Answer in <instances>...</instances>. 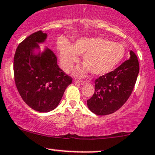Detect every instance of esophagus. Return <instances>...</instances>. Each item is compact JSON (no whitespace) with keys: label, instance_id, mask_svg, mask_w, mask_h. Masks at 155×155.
I'll use <instances>...</instances> for the list:
<instances>
[{"label":"esophagus","instance_id":"esophagus-1","mask_svg":"<svg viewBox=\"0 0 155 155\" xmlns=\"http://www.w3.org/2000/svg\"><path fill=\"white\" fill-rule=\"evenodd\" d=\"M74 84H81V85H82V84H84V81H81V80H75Z\"/></svg>","mask_w":155,"mask_h":155}]
</instances>
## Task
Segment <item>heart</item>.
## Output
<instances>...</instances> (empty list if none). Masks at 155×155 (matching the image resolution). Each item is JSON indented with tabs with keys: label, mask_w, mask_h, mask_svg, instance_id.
Returning a JSON list of instances; mask_svg holds the SVG:
<instances>
[{
	"label": "heart",
	"mask_w": 155,
	"mask_h": 155,
	"mask_svg": "<svg viewBox=\"0 0 155 155\" xmlns=\"http://www.w3.org/2000/svg\"><path fill=\"white\" fill-rule=\"evenodd\" d=\"M60 62L66 72H71L75 63L79 60L78 54L83 55L85 65L76 71L78 76H83L88 71L94 75L110 73L121 62L125 48L121 44L113 42L103 37L80 38L73 47L68 43L60 45Z\"/></svg>",
	"instance_id": "1"
}]
</instances>
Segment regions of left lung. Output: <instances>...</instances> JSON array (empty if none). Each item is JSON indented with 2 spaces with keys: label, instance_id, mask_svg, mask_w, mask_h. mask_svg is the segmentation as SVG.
Returning <instances> with one entry per match:
<instances>
[{
  "label": "left lung",
  "instance_id": "left-lung-1",
  "mask_svg": "<svg viewBox=\"0 0 155 155\" xmlns=\"http://www.w3.org/2000/svg\"><path fill=\"white\" fill-rule=\"evenodd\" d=\"M130 58L114 71L95 80V92L87 100L91 111L98 115L115 113L128 100L137 81L139 62L137 56L130 51Z\"/></svg>",
  "mask_w": 155,
  "mask_h": 155
}]
</instances>
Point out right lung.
Here are the masks:
<instances>
[{
  "label": "right lung",
  "mask_w": 155,
  "mask_h": 155,
  "mask_svg": "<svg viewBox=\"0 0 155 155\" xmlns=\"http://www.w3.org/2000/svg\"><path fill=\"white\" fill-rule=\"evenodd\" d=\"M47 35L38 31L19 44L14 57V77L19 94L33 110L46 113L54 110L62 99L72 78L57 64V57L50 49L41 55L32 54L37 42L45 40Z\"/></svg>",
  "instance_id": "add662e5"
}]
</instances>
